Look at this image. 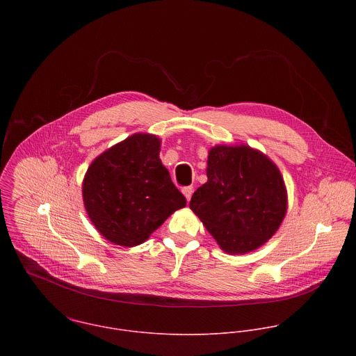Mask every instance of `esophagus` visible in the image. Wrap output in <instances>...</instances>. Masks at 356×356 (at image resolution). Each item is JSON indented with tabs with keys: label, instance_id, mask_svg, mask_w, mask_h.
Returning a JSON list of instances; mask_svg holds the SVG:
<instances>
[{
	"label": "esophagus",
	"instance_id": "esophagus-1",
	"mask_svg": "<svg viewBox=\"0 0 356 356\" xmlns=\"http://www.w3.org/2000/svg\"><path fill=\"white\" fill-rule=\"evenodd\" d=\"M182 193L185 195L186 200L189 202L191 197H192V195H193V186H186V188H184V189H182Z\"/></svg>",
	"mask_w": 356,
	"mask_h": 356
}]
</instances>
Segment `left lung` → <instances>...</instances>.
<instances>
[{
    "label": "left lung",
    "mask_w": 356,
    "mask_h": 356,
    "mask_svg": "<svg viewBox=\"0 0 356 356\" xmlns=\"http://www.w3.org/2000/svg\"><path fill=\"white\" fill-rule=\"evenodd\" d=\"M207 177L189 205L223 251L247 254L271 238L286 212V191L268 157L250 147H215Z\"/></svg>",
    "instance_id": "1"
}]
</instances>
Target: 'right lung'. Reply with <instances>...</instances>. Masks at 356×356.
Returning <instances> with one entry per match:
<instances>
[{
  "label": "right lung",
  "instance_id": "1",
  "mask_svg": "<svg viewBox=\"0 0 356 356\" xmlns=\"http://www.w3.org/2000/svg\"><path fill=\"white\" fill-rule=\"evenodd\" d=\"M160 141L134 134L99 156L83 181V202L102 236L122 247L143 244L186 205L159 157Z\"/></svg>",
  "mask_w": 356,
  "mask_h": 356
}]
</instances>
